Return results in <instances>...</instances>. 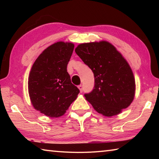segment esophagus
<instances>
[{
	"label": "esophagus",
	"instance_id": "obj_1",
	"mask_svg": "<svg viewBox=\"0 0 159 159\" xmlns=\"http://www.w3.org/2000/svg\"><path fill=\"white\" fill-rule=\"evenodd\" d=\"M78 88H79V90H80V93H82V92H83V85H79V86H78Z\"/></svg>",
	"mask_w": 159,
	"mask_h": 159
}]
</instances>
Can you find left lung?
I'll list each match as a JSON object with an SVG mask.
<instances>
[{"label": "left lung", "instance_id": "left-lung-1", "mask_svg": "<svg viewBox=\"0 0 159 159\" xmlns=\"http://www.w3.org/2000/svg\"><path fill=\"white\" fill-rule=\"evenodd\" d=\"M75 52L94 74L95 87L85 97L97 112L111 117L130 105L135 93L134 75L114 45L105 41L85 43Z\"/></svg>", "mask_w": 159, "mask_h": 159}]
</instances>
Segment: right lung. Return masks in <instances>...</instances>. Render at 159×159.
I'll list each match as a JSON object with an SVG mask.
<instances>
[{"mask_svg": "<svg viewBox=\"0 0 159 159\" xmlns=\"http://www.w3.org/2000/svg\"><path fill=\"white\" fill-rule=\"evenodd\" d=\"M74 48L72 43H55L43 51L31 67L28 80L31 102L46 116H63L80 92L66 69Z\"/></svg>", "mask_w": 159, "mask_h": 159, "instance_id": "right-lung-1", "label": "right lung"}]
</instances>
